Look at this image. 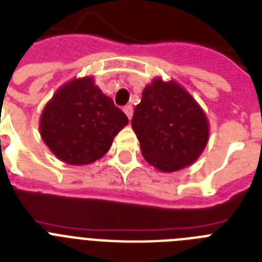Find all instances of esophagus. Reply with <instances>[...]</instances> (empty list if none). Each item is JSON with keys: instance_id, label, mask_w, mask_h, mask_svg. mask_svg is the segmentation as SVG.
Masks as SVG:
<instances>
[{"instance_id": "34e87169", "label": "esophagus", "mask_w": 262, "mask_h": 262, "mask_svg": "<svg viewBox=\"0 0 262 262\" xmlns=\"http://www.w3.org/2000/svg\"><path fill=\"white\" fill-rule=\"evenodd\" d=\"M124 113L126 114L129 120H132V116H133V107H132L130 105H126L124 107Z\"/></svg>"}]
</instances>
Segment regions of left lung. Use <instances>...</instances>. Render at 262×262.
<instances>
[{
	"instance_id": "8db88e82",
	"label": "left lung",
	"mask_w": 262,
	"mask_h": 262,
	"mask_svg": "<svg viewBox=\"0 0 262 262\" xmlns=\"http://www.w3.org/2000/svg\"><path fill=\"white\" fill-rule=\"evenodd\" d=\"M132 127L144 159L161 172L193 164L205 150L210 135L206 113L175 80L155 78L142 91Z\"/></svg>"
}]
</instances>
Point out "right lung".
<instances>
[{
  "mask_svg": "<svg viewBox=\"0 0 262 262\" xmlns=\"http://www.w3.org/2000/svg\"><path fill=\"white\" fill-rule=\"evenodd\" d=\"M127 124L125 113L102 93L94 78L83 76L64 83L47 102L40 136L59 160L86 165L105 156Z\"/></svg>",
  "mask_w": 262,
  "mask_h": 262,
  "instance_id": "right-lung-1",
  "label": "right lung"
}]
</instances>
